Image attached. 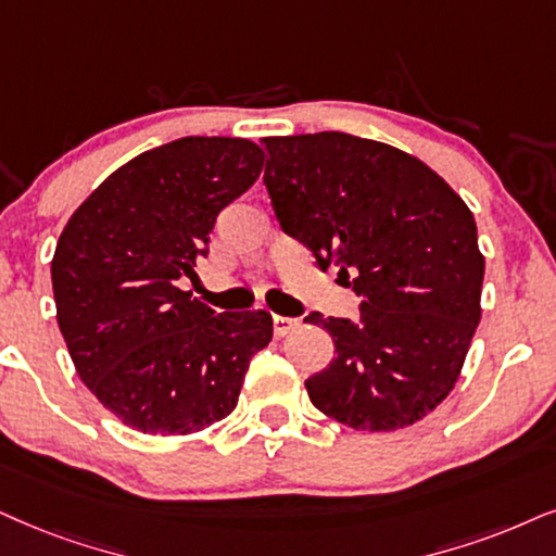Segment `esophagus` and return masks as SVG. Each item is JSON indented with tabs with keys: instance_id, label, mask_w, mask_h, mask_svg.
I'll use <instances>...</instances> for the list:
<instances>
[{
	"instance_id": "1",
	"label": "esophagus",
	"mask_w": 556,
	"mask_h": 556,
	"mask_svg": "<svg viewBox=\"0 0 556 556\" xmlns=\"http://www.w3.org/2000/svg\"><path fill=\"white\" fill-rule=\"evenodd\" d=\"M271 323H274V333H277V336H287L290 330L300 326L298 318H287V315H274Z\"/></svg>"
}]
</instances>
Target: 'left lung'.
Segmentation results:
<instances>
[{
	"label": "left lung",
	"instance_id": "left-lung-1",
	"mask_svg": "<svg viewBox=\"0 0 556 556\" xmlns=\"http://www.w3.org/2000/svg\"><path fill=\"white\" fill-rule=\"evenodd\" d=\"M262 143L279 226L362 298L356 320L305 318L336 346L307 395L356 431L416 424L452 392L480 323L472 213L433 168L379 140L326 130Z\"/></svg>",
	"mask_w": 556,
	"mask_h": 556
}]
</instances>
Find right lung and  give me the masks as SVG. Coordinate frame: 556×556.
<instances>
[{
    "label": "right lung",
    "mask_w": 556,
    "mask_h": 556,
    "mask_svg": "<svg viewBox=\"0 0 556 556\" xmlns=\"http://www.w3.org/2000/svg\"><path fill=\"white\" fill-rule=\"evenodd\" d=\"M245 138L189 136L112 172L68 217L51 262L55 318L81 382L125 426L187 435L233 413L266 311L215 313L181 290L215 217L258 179Z\"/></svg>",
    "instance_id": "add662e5"
}]
</instances>
